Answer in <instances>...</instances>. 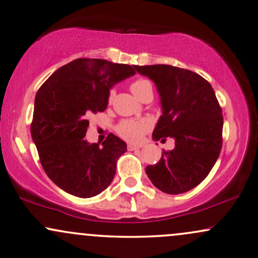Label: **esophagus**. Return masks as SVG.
Wrapping results in <instances>:
<instances>
[{
  "instance_id": "34e87169",
  "label": "esophagus",
  "mask_w": 258,
  "mask_h": 258,
  "mask_svg": "<svg viewBox=\"0 0 258 258\" xmlns=\"http://www.w3.org/2000/svg\"><path fill=\"white\" fill-rule=\"evenodd\" d=\"M140 148H141V146H140V145H128V146H127V150L128 151H137V150H140Z\"/></svg>"
}]
</instances>
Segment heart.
Returning <instances> with one entry per match:
<instances>
[{"label":"heart","instance_id":"1","mask_svg":"<svg viewBox=\"0 0 258 258\" xmlns=\"http://www.w3.org/2000/svg\"><path fill=\"white\" fill-rule=\"evenodd\" d=\"M130 89L134 96L139 98V99H141L146 93H153V86H152L151 82L144 78H138L131 83ZM113 91H111L110 96H108L110 101L113 98ZM150 127L151 121L147 120V119H139V120L126 119L117 126V132L125 140L131 141V143H138L143 138L145 132L150 130Z\"/></svg>","mask_w":258,"mask_h":258}]
</instances>
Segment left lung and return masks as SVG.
Wrapping results in <instances>:
<instances>
[{"instance_id":"left-lung-1","label":"left lung","mask_w":258,"mask_h":258,"mask_svg":"<svg viewBox=\"0 0 258 258\" xmlns=\"http://www.w3.org/2000/svg\"><path fill=\"white\" fill-rule=\"evenodd\" d=\"M154 82L162 115L153 139L175 140L172 151L162 152L158 164L146 167V174L158 189L182 194L206 179L222 148V108L212 85L190 70L157 64L134 67Z\"/></svg>"}]
</instances>
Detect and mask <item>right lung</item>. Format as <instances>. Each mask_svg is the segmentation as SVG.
<instances>
[{"instance_id":"add662e5","label":"right lung","mask_w":258,"mask_h":258,"mask_svg":"<svg viewBox=\"0 0 258 258\" xmlns=\"http://www.w3.org/2000/svg\"><path fill=\"white\" fill-rule=\"evenodd\" d=\"M134 74V65L78 58L53 72L36 93L31 138L46 175L67 193L92 198L113 180L127 145L112 133L101 145L84 137L90 115L106 110L110 89Z\"/></svg>"}]
</instances>
